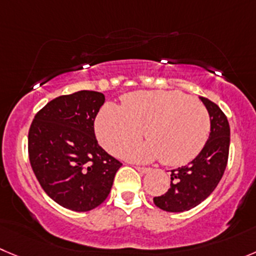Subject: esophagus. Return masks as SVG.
Listing matches in <instances>:
<instances>
[{
  "label": "esophagus",
  "instance_id": "obj_1",
  "mask_svg": "<svg viewBox=\"0 0 256 256\" xmlns=\"http://www.w3.org/2000/svg\"><path fill=\"white\" fill-rule=\"evenodd\" d=\"M134 168L137 170L138 172H140V174H147V172H150V168H147V167H140V166H136Z\"/></svg>",
  "mask_w": 256,
  "mask_h": 256
}]
</instances>
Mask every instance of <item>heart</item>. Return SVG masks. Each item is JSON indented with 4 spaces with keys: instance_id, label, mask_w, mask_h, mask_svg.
Returning <instances> with one entry per match:
<instances>
[{
    "instance_id": "obj_1",
    "label": "heart",
    "mask_w": 256,
    "mask_h": 256,
    "mask_svg": "<svg viewBox=\"0 0 256 256\" xmlns=\"http://www.w3.org/2000/svg\"><path fill=\"white\" fill-rule=\"evenodd\" d=\"M210 116L197 99L181 92H134L123 96L122 106L108 103L96 122L99 142L119 154L140 140L144 128L148 140L126 152L138 162L160 158L164 164L181 166L194 160L210 133Z\"/></svg>"
}]
</instances>
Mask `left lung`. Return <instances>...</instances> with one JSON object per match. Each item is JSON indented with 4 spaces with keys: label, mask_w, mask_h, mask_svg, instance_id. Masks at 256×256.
Wrapping results in <instances>:
<instances>
[{
    "label": "left lung",
    "mask_w": 256,
    "mask_h": 256,
    "mask_svg": "<svg viewBox=\"0 0 256 256\" xmlns=\"http://www.w3.org/2000/svg\"><path fill=\"white\" fill-rule=\"evenodd\" d=\"M210 116L211 132L202 150L187 166L171 171V186L153 198L160 210L188 211L208 198L220 182L228 158L230 126L224 112L214 102L201 96Z\"/></svg>",
    "instance_id": "8db88e82"
}]
</instances>
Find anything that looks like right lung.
Segmentation results:
<instances>
[{"label":"right lung","instance_id":"obj_1","mask_svg":"<svg viewBox=\"0 0 256 256\" xmlns=\"http://www.w3.org/2000/svg\"><path fill=\"white\" fill-rule=\"evenodd\" d=\"M104 94L80 90L48 102L28 130L31 167L48 197L84 212L108 197L122 163L106 152L94 133Z\"/></svg>","mask_w":256,"mask_h":256}]
</instances>
